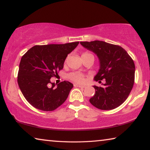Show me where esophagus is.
I'll use <instances>...</instances> for the list:
<instances>
[{"instance_id": "obj_1", "label": "esophagus", "mask_w": 150, "mask_h": 150, "mask_svg": "<svg viewBox=\"0 0 150 150\" xmlns=\"http://www.w3.org/2000/svg\"><path fill=\"white\" fill-rule=\"evenodd\" d=\"M74 86L75 87H78L79 88H85V86H84V85H78V84H75Z\"/></svg>"}]
</instances>
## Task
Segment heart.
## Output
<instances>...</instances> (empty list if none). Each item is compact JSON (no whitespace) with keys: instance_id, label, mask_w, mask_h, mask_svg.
Here are the masks:
<instances>
[{"instance_id":"obj_1","label":"heart","mask_w":150,"mask_h":150,"mask_svg":"<svg viewBox=\"0 0 150 150\" xmlns=\"http://www.w3.org/2000/svg\"><path fill=\"white\" fill-rule=\"evenodd\" d=\"M88 54H91L88 52H85L84 54H83L82 56L83 55H86ZM68 78L70 80H71L73 82L77 83H81L84 81L85 79V75L83 74V73H79V72H73L71 73L68 75Z\"/></svg>"}]
</instances>
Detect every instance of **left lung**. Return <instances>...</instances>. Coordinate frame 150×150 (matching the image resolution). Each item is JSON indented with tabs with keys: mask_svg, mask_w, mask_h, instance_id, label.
Returning a JSON list of instances; mask_svg holds the SVG:
<instances>
[{
	"mask_svg": "<svg viewBox=\"0 0 150 150\" xmlns=\"http://www.w3.org/2000/svg\"><path fill=\"white\" fill-rule=\"evenodd\" d=\"M80 44L97 55L100 69L95 80L102 87L93 86L95 94L90 103L100 110H112L121 105L132 89L135 77V65L126 51L120 45L103 41L81 42Z\"/></svg>",
	"mask_w": 150,
	"mask_h": 150,
	"instance_id": "8db88e82",
	"label": "left lung"
}]
</instances>
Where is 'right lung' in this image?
<instances>
[{"label": "right lung", "instance_id": "add662e5", "mask_svg": "<svg viewBox=\"0 0 150 150\" xmlns=\"http://www.w3.org/2000/svg\"><path fill=\"white\" fill-rule=\"evenodd\" d=\"M79 43L35 45L22 57L18 83L25 98L34 108L53 111L67 99L73 87L72 83L65 81L56 87L50 79L58 75L67 55Z\"/></svg>", "mask_w": 150, "mask_h": 150}]
</instances>
